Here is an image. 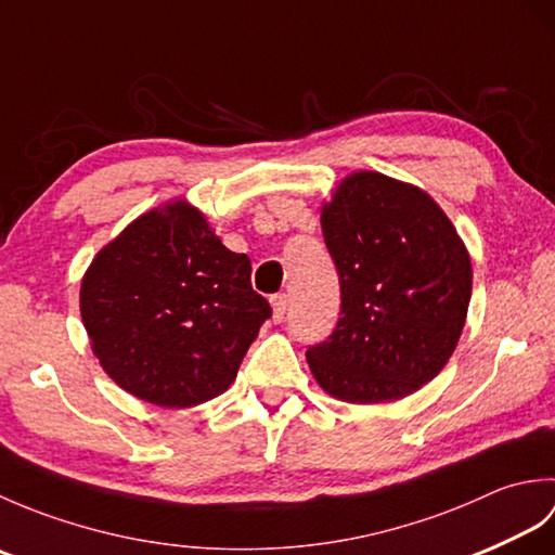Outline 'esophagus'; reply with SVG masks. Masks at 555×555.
Listing matches in <instances>:
<instances>
[{"mask_svg": "<svg viewBox=\"0 0 555 555\" xmlns=\"http://www.w3.org/2000/svg\"><path fill=\"white\" fill-rule=\"evenodd\" d=\"M271 310H274V322L286 320V310H288L286 293H276V296H271Z\"/></svg>", "mask_w": 555, "mask_h": 555, "instance_id": "obj_1", "label": "esophagus"}]
</instances>
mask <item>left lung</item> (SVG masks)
Segmentation results:
<instances>
[{
	"label": "left lung",
	"mask_w": 555,
	"mask_h": 555,
	"mask_svg": "<svg viewBox=\"0 0 555 555\" xmlns=\"http://www.w3.org/2000/svg\"><path fill=\"white\" fill-rule=\"evenodd\" d=\"M340 317L308 364L346 403H386L439 374L463 334L473 264L455 227L417 185L379 171L340 181L322 209Z\"/></svg>",
	"instance_id": "obj_1"
}]
</instances>
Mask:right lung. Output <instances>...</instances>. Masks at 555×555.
I'll return each instance as SVG.
<instances>
[{"label": "right lung", "instance_id": "add662e5", "mask_svg": "<svg viewBox=\"0 0 555 555\" xmlns=\"http://www.w3.org/2000/svg\"><path fill=\"white\" fill-rule=\"evenodd\" d=\"M250 271V257L231 253L193 205L145 211L102 247L80 284L102 370L162 408L217 398L271 317Z\"/></svg>", "mask_w": 555, "mask_h": 555}]
</instances>
